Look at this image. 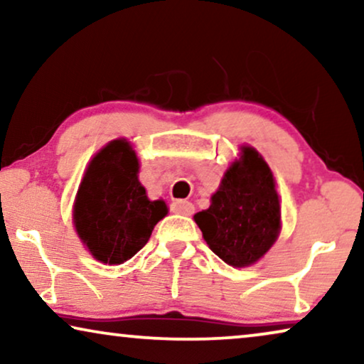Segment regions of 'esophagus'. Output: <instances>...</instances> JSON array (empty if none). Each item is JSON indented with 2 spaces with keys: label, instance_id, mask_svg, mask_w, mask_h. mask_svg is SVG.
Wrapping results in <instances>:
<instances>
[{
  "label": "esophagus",
  "instance_id": "esophagus-1",
  "mask_svg": "<svg viewBox=\"0 0 364 364\" xmlns=\"http://www.w3.org/2000/svg\"><path fill=\"white\" fill-rule=\"evenodd\" d=\"M171 210L173 213H181V215H192L196 207H193V203L188 200H176L171 205Z\"/></svg>",
  "mask_w": 364,
  "mask_h": 364
}]
</instances>
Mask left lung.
Returning <instances> with one entry per match:
<instances>
[{"mask_svg": "<svg viewBox=\"0 0 364 364\" xmlns=\"http://www.w3.org/2000/svg\"><path fill=\"white\" fill-rule=\"evenodd\" d=\"M210 250L228 265L250 267L270 250L282 228L275 178L250 146L232 162L210 207L193 215Z\"/></svg>", "mask_w": 364, "mask_h": 364, "instance_id": "obj_1", "label": "left lung"}]
</instances>
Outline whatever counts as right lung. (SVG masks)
<instances>
[{
    "label": "right lung",
    "instance_id": "add662e5",
    "mask_svg": "<svg viewBox=\"0 0 364 364\" xmlns=\"http://www.w3.org/2000/svg\"><path fill=\"white\" fill-rule=\"evenodd\" d=\"M137 173L139 159L126 139L109 142L86 168L73 220L81 242L99 262L119 265L132 258L167 215L166 202L149 200Z\"/></svg>",
    "mask_w": 364,
    "mask_h": 364
}]
</instances>
